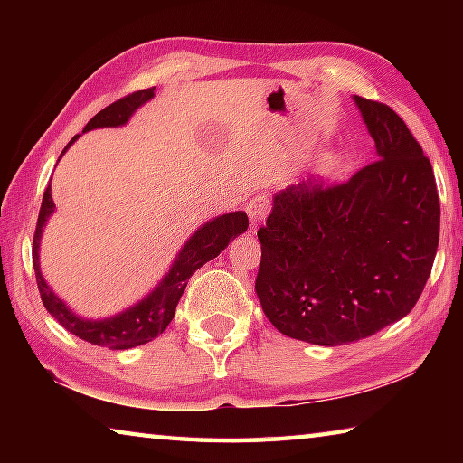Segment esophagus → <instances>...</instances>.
<instances>
[{"label":"esophagus","instance_id":"esophagus-1","mask_svg":"<svg viewBox=\"0 0 463 463\" xmlns=\"http://www.w3.org/2000/svg\"><path fill=\"white\" fill-rule=\"evenodd\" d=\"M269 213V198L265 194H257L253 200L247 203V214L253 229H260V224L265 221Z\"/></svg>","mask_w":463,"mask_h":463}]
</instances>
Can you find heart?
Masks as SVG:
<instances>
[{
	"mask_svg": "<svg viewBox=\"0 0 463 463\" xmlns=\"http://www.w3.org/2000/svg\"><path fill=\"white\" fill-rule=\"evenodd\" d=\"M343 165H345L343 155H339V153L326 155L325 159L318 163V175L320 177H333L335 174H339V171L343 169Z\"/></svg>",
	"mask_w": 463,
	"mask_h": 463,
	"instance_id": "b5f03b06",
	"label": "heart"
}]
</instances>
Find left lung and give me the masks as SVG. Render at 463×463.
Here are the masks:
<instances>
[{
	"instance_id": "1",
	"label": "left lung",
	"mask_w": 463,
	"mask_h": 463,
	"mask_svg": "<svg viewBox=\"0 0 463 463\" xmlns=\"http://www.w3.org/2000/svg\"><path fill=\"white\" fill-rule=\"evenodd\" d=\"M354 101L378 161L343 185L276 192L257 232L255 292L265 317L279 333L323 347L365 339L409 315L439 245L430 161L394 109Z\"/></svg>"
}]
</instances>
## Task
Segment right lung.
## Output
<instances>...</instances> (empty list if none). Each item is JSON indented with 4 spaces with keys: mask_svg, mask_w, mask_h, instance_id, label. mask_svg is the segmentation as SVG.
Returning a JSON list of instances; mask_svg holds the SVG:
<instances>
[{
    "mask_svg": "<svg viewBox=\"0 0 463 463\" xmlns=\"http://www.w3.org/2000/svg\"><path fill=\"white\" fill-rule=\"evenodd\" d=\"M155 98V88L143 90L132 93L128 98H122L114 101L112 106H108L98 112L88 122V127L83 132L96 130V128H118L128 124L132 114L137 112L140 106H145L146 101ZM81 135H75L71 143L65 146H71ZM59 156V159H61ZM54 202L51 195V184L46 187L41 214H38L36 234H34V249H33V260H34V271H36V284L41 289V298L44 308L51 312L54 320H59L61 326H65L69 333H73L80 339L88 341L91 345H99V347L108 349H132L138 345H145L153 341L155 336H159L174 320L177 302L182 294L185 292L187 279L194 276L195 269H200L203 263L221 255V250L229 247L232 239H237L239 234L247 231L249 218L242 210L237 213H226L221 216H214L200 224L198 229L192 232V237L184 242V247L177 250L175 260L171 261L169 269L161 281H156V286L151 292L145 294L138 302L130 304L120 312H116L112 317L104 318H88L77 315V312L69 307V304L52 292L49 281L44 279L41 271V241L44 226L49 222V218L54 214Z\"/></svg>",
    "mask_w": 463,
    "mask_h": 463,
    "instance_id": "obj_1",
    "label": "right lung"
}]
</instances>
